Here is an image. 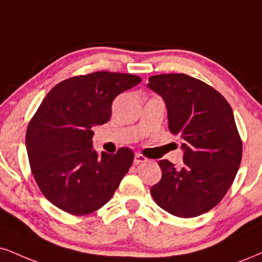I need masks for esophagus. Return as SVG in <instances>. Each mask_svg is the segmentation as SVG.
Instances as JSON below:
<instances>
[{
  "instance_id": "34e87169",
  "label": "esophagus",
  "mask_w": 262,
  "mask_h": 262,
  "mask_svg": "<svg viewBox=\"0 0 262 262\" xmlns=\"http://www.w3.org/2000/svg\"><path fill=\"white\" fill-rule=\"evenodd\" d=\"M148 159L144 156H142V154H136V156H135V159H134V163L136 164V165H138V164H141V163H146Z\"/></svg>"
}]
</instances>
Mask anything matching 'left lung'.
<instances>
[{"instance_id":"1","label":"left lung","mask_w":262,"mask_h":262,"mask_svg":"<svg viewBox=\"0 0 262 262\" xmlns=\"http://www.w3.org/2000/svg\"><path fill=\"white\" fill-rule=\"evenodd\" d=\"M148 87L165 101L169 128L185 151L181 169L158 163L163 175L150 194L171 215L195 217L221 202L239 169L243 144L233 112L220 92L186 74L150 76Z\"/></svg>"}]
</instances>
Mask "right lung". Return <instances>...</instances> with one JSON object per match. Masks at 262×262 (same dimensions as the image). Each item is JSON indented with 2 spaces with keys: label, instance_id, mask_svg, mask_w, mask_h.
<instances>
[{
  "label": "right lung",
  "instance_id": "1",
  "mask_svg": "<svg viewBox=\"0 0 262 262\" xmlns=\"http://www.w3.org/2000/svg\"><path fill=\"white\" fill-rule=\"evenodd\" d=\"M141 82L132 74L96 72L73 76L47 93L28 125L29 164L38 188L63 211L92 214L111 200L132 165L130 148L92 149V126L112 116V103Z\"/></svg>",
  "mask_w": 262,
  "mask_h": 262
}]
</instances>
